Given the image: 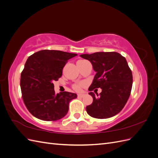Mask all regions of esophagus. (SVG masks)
Wrapping results in <instances>:
<instances>
[{"instance_id": "1", "label": "esophagus", "mask_w": 158, "mask_h": 158, "mask_svg": "<svg viewBox=\"0 0 158 158\" xmlns=\"http://www.w3.org/2000/svg\"><path fill=\"white\" fill-rule=\"evenodd\" d=\"M84 95H85V94H78V98H83V97H84Z\"/></svg>"}]
</instances>
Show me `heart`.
Segmentation results:
<instances>
[{
  "label": "heart",
  "mask_w": 158,
  "mask_h": 158,
  "mask_svg": "<svg viewBox=\"0 0 158 158\" xmlns=\"http://www.w3.org/2000/svg\"><path fill=\"white\" fill-rule=\"evenodd\" d=\"M82 60H78V61H82ZM73 88L75 91H76V92H80L81 89H82V85H81V84H74L73 85Z\"/></svg>",
  "instance_id": "b5f03b06"
}]
</instances>
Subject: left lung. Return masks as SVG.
Returning <instances> with one entry per match:
<instances>
[{
	"instance_id": "8db88e82",
	"label": "left lung",
	"mask_w": 158,
	"mask_h": 158,
	"mask_svg": "<svg viewBox=\"0 0 158 158\" xmlns=\"http://www.w3.org/2000/svg\"><path fill=\"white\" fill-rule=\"evenodd\" d=\"M80 56L89 60L96 72L88 89L93 102L86 107L88 114L96 118L116 115L125 107L132 89V74L126 59L117 52H97ZM99 87L102 92L95 97L92 91Z\"/></svg>"
}]
</instances>
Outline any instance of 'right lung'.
Returning a JSON list of instances; mask_svg holds the SVG:
<instances>
[{"mask_svg": "<svg viewBox=\"0 0 158 158\" xmlns=\"http://www.w3.org/2000/svg\"><path fill=\"white\" fill-rule=\"evenodd\" d=\"M77 55L56 50H41L28 57L21 73L22 96L35 117L54 121L64 117L69 105L77 95L68 92L55 94L53 82L62 76L68 60Z\"/></svg>", "mask_w": 158, "mask_h": 158, "instance_id": "add662e5", "label": "right lung"}]
</instances>
